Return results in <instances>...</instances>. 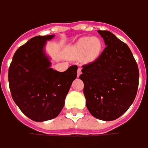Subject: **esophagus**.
<instances>
[{"label":"esophagus","mask_w":148,"mask_h":148,"mask_svg":"<svg viewBox=\"0 0 148 148\" xmlns=\"http://www.w3.org/2000/svg\"><path fill=\"white\" fill-rule=\"evenodd\" d=\"M81 73H82V68L81 67H79L77 69V75H78V77L81 75Z\"/></svg>","instance_id":"obj_1"}]
</instances>
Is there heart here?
I'll return each mask as SVG.
<instances>
[{"label":"heart","mask_w":148,"mask_h":148,"mask_svg":"<svg viewBox=\"0 0 148 148\" xmlns=\"http://www.w3.org/2000/svg\"><path fill=\"white\" fill-rule=\"evenodd\" d=\"M102 43L97 37H82L69 48L68 55L72 59L84 57L86 61H93L98 57Z\"/></svg>","instance_id":"obj_1"}]
</instances>
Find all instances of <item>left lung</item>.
Instances as JSON below:
<instances>
[{"label": "left lung", "instance_id": "left-lung-1", "mask_svg": "<svg viewBox=\"0 0 148 148\" xmlns=\"http://www.w3.org/2000/svg\"><path fill=\"white\" fill-rule=\"evenodd\" d=\"M106 48L93 62L82 66L86 105L94 117L113 121L132 104L138 88L139 71L128 46L108 31H97Z\"/></svg>", "mask_w": 148, "mask_h": 148}]
</instances>
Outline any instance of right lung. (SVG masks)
<instances>
[{"mask_svg":"<svg viewBox=\"0 0 148 148\" xmlns=\"http://www.w3.org/2000/svg\"><path fill=\"white\" fill-rule=\"evenodd\" d=\"M54 36L30 39L16 50L9 67L11 97L20 110L35 122L48 121L59 115L77 76L76 65L63 72L51 67L45 46Z\"/></svg>","mask_w":148,"mask_h":148,"instance_id":"add662e5","label":"right lung"}]
</instances>
